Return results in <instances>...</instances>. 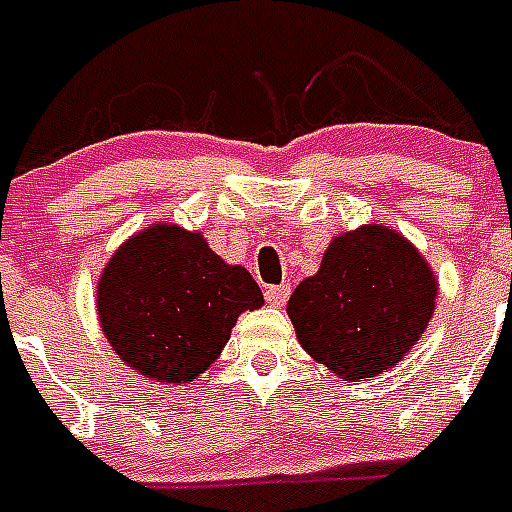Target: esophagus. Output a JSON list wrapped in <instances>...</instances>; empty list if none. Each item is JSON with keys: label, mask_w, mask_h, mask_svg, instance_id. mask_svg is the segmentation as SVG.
<instances>
[{"label": "esophagus", "mask_w": 512, "mask_h": 512, "mask_svg": "<svg viewBox=\"0 0 512 512\" xmlns=\"http://www.w3.org/2000/svg\"><path fill=\"white\" fill-rule=\"evenodd\" d=\"M264 296H267V304L285 306V301H288L290 296V285H269Z\"/></svg>", "instance_id": "obj_1"}]
</instances>
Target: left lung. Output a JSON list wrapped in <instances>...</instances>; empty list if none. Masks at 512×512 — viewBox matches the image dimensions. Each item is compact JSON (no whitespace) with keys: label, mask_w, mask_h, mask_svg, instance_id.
<instances>
[{"label":"left lung","mask_w":512,"mask_h":512,"mask_svg":"<svg viewBox=\"0 0 512 512\" xmlns=\"http://www.w3.org/2000/svg\"><path fill=\"white\" fill-rule=\"evenodd\" d=\"M436 285L399 232L370 224L335 237L320 272L293 290L288 317L301 346L335 375L375 378L423 335Z\"/></svg>","instance_id":"obj_1"}]
</instances>
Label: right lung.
I'll return each instance as SVG.
<instances>
[{"instance_id":"1","label":"right lung","mask_w":512,"mask_h":512,"mask_svg":"<svg viewBox=\"0 0 512 512\" xmlns=\"http://www.w3.org/2000/svg\"><path fill=\"white\" fill-rule=\"evenodd\" d=\"M264 304L243 267H230L198 232L158 224L118 248L97 285L105 338L155 383H187L222 354L237 314Z\"/></svg>"}]
</instances>
